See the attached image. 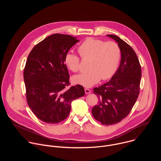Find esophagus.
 <instances>
[{
	"instance_id": "1",
	"label": "esophagus",
	"mask_w": 161,
	"mask_h": 161,
	"mask_svg": "<svg viewBox=\"0 0 161 161\" xmlns=\"http://www.w3.org/2000/svg\"><path fill=\"white\" fill-rule=\"evenodd\" d=\"M85 92L86 94H90L91 93V91L88 88H85Z\"/></svg>"
}]
</instances>
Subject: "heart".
<instances>
[{"label": "heart", "mask_w": 161, "mask_h": 161, "mask_svg": "<svg viewBox=\"0 0 161 161\" xmlns=\"http://www.w3.org/2000/svg\"><path fill=\"white\" fill-rule=\"evenodd\" d=\"M78 52L83 59H90L89 71L74 76L72 81L85 87L92 86L101 79L106 80L111 78L117 70L122 56L121 49L117 42H106L93 37H88L82 42ZM64 62L73 72L79 71L80 58L75 53L67 52Z\"/></svg>", "instance_id": "obj_1"}]
</instances>
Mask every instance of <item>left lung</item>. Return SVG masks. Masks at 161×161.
I'll return each instance as SVG.
<instances>
[{
	"label": "left lung",
	"mask_w": 161,
	"mask_h": 161,
	"mask_svg": "<svg viewBox=\"0 0 161 161\" xmlns=\"http://www.w3.org/2000/svg\"><path fill=\"white\" fill-rule=\"evenodd\" d=\"M107 36L119 45L120 64L108 82L94 88L99 102L92 113L96 120L109 125L120 122L130 112L139 96L142 68L135 52L127 42L115 35Z\"/></svg>",
	"instance_id": "left-lung-1"
}]
</instances>
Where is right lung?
<instances>
[{
  "label": "right lung",
  "mask_w": 161,
  "mask_h": 161,
  "mask_svg": "<svg viewBox=\"0 0 161 161\" xmlns=\"http://www.w3.org/2000/svg\"><path fill=\"white\" fill-rule=\"evenodd\" d=\"M55 34L36 44L29 53L24 71L26 97L35 115L47 124H57L69 115L73 101L85 95L80 85H69L64 64L65 54L80 41Z\"/></svg>",
  "instance_id": "1"
}]
</instances>
